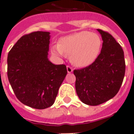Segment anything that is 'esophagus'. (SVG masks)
<instances>
[{"instance_id": "1", "label": "esophagus", "mask_w": 134, "mask_h": 134, "mask_svg": "<svg viewBox=\"0 0 134 134\" xmlns=\"http://www.w3.org/2000/svg\"><path fill=\"white\" fill-rule=\"evenodd\" d=\"M66 68H67V72H68V73H71L73 71L72 68V67H70V66H66Z\"/></svg>"}]
</instances>
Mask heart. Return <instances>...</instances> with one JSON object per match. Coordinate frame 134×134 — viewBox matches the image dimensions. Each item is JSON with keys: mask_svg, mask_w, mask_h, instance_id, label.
Here are the masks:
<instances>
[{"mask_svg": "<svg viewBox=\"0 0 134 134\" xmlns=\"http://www.w3.org/2000/svg\"><path fill=\"white\" fill-rule=\"evenodd\" d=\"M103 41L99 35L82 31L62 37L58 44L52 46V52L56 55H70V62L78 67H86L98 58Z\"/></svg>", "mask_w": 134, "mask_h": 134, "instance_id": "heart-1", "label": "heart"}]
</instances>
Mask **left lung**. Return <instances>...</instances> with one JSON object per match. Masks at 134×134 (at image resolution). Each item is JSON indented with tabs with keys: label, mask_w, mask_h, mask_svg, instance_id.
<instances>
[{
	"label": "left lung",
	"mask_w": 134,
	"mask_h": 134,
	"mask_svg": "<svg viewBox=\"0 0 134 134\" xmlns=\"http://www.w3.org/2000/svg\"><path fill=\"white\" fill-rule=\"evenodd\" d=\"M97 31L103 41L98 58L90 66L74 70L79 99L92 106L114 97L122 85L125 72L122 48L108 32Z\"/></svg>",
	"instance_id": "1"
}]
</instances>
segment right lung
Instances as JSON below:
<instances>
[{
  "instance_id": "add662e5",
  "label": "right lung",
  "mask_w": 134,
  "mask_h": 134,
  "mask_svg": "<svg viewBox=\"0 0 134 134\" xmlns=\"http://www.w3.org/2000/svg\"><path fill=\"white\" fill-rule=\"evenodd\" d=\"M49 34L35 31L23 35L7 58V76L16 98L37 109L54 103L67 74L64 64H54L48 60Z\"/></svg>"
}]
</instances>
